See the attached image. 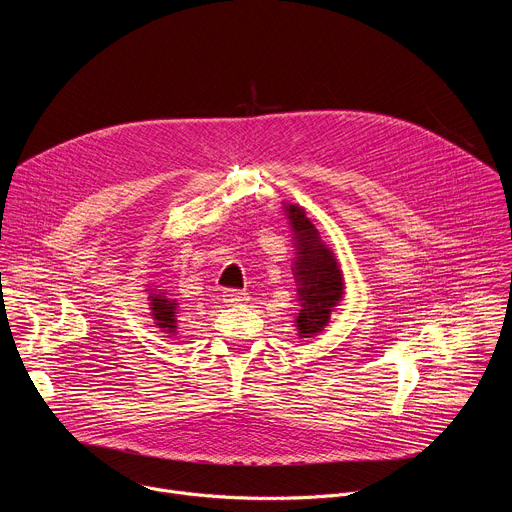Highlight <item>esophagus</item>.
<instances>
[{
    "label": "esophagus",
    "instance_id": "34e87169",
    "mask_svg": "<svg viewBox=\"0 0 512 512\" xmlns=\"http://www.w3.org/2000/svg\"><path fill=\"white\" fill-rule=\"evenodd\" d=\"M223 300H225V304H229V306H239V304L247 302L249 296L245 294V291H239V289H225V291H223Z\"/></svg>",
    "mask_w": 512,
    "mask_h": 512
}]
</instances>
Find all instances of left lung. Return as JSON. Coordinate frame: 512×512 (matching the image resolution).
<instances>
[{
  "instance_id": "obj_1",
  "label": "left lung",
  "mask_w": 512,
  "mask_h": 512,
  "mask_svg": "<svg viewBox=\"0 0 512 512\" xmlns=\"http://www.w3.org/2000/svg\"><path fill=\"white\" fill-rule=\"evenodd\" d=\"M285 214L296 241L294 277L300 296L296 328L300 338H312L328 326L332 310L342 300L344 277L338 259L330 247L322 243L318 229L312 225L304 208L287 204Z\"/></svg>"
}]
</instances>
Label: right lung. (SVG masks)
I'll return each mask as SVG.
<instances>
[{"label":"right lung","mask_w":512,"mask_h":512,"mask_svg":"<svg viewBox=\"0 0 512 512\" xmlns=\"http://www.w3.org/2000/svg\"><path fill=\"white\" fill-rule=\"evenodd\" d=\"M150 310L152 316L156 320V326L162 328L168 334L176 332V324H178V304L176 300L166 298L162 291L160 294H150Z\"/></svg>","instance_id":"right-lung-1"}]
</instances>
